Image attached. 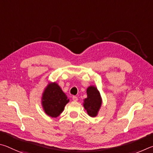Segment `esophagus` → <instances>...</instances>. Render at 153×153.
<instances>
[{"mask_svg": "<svg viewBox=\"0 0 153 153\" xmlns=\"http://www.w3.org/2000/svg\"><path fill=\"white\" fill-rule=\"evenodd\" d=\"M72 100L74 101H78V97H77L76 96H73V97H72Z\"/></svg>", "mask_w": 153, "mask_h": 153, "instance_id": "1", "label": "esophagus"}]
</instances>
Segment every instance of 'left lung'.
Here are the masks:
<instances>
[{
    "instance_id": "left-lung-1",
    "label": "left lung",
    "mask_w": 153,
    "mask_h": 153,
    "mask_svg": "<svg viewBox=\"0 0 153 153\" xmlns=\"http://www.w3.org/2000/svg\"><path fill=\"white\" fill-rule=\"evenodd\" d=\"M87 97L84 100V108L91 117H95L101 105L100 93L96 87L90 86L87 89Z\"/></svg>"
}]
</instances>
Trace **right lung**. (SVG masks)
Instances as JSON below:
<instances>
[{"label":"right lung","instance_id":"1","mask_svg":"<svg viewBox=\"0 0 153 153\" xmlns=\"http://www.w3.org/2000/svg\"><path fill=\"white\" fill-rule=\"evenodd\" d=\"M69 100L56 82L50 84L42 95V105L45 113L52 117H56L63 111Z\"/></svg>","mask_w":153,"mask_h":153}]
</instances>
